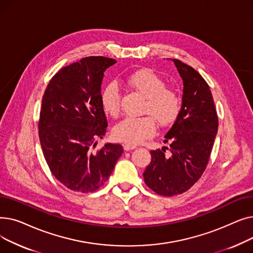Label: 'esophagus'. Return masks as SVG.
<instances>
[{
  "mask_svg": "<svg viewBox=\"0 0 253 253\" xmlns=\"http://www.w3.org/2000/svg\"><path fill=\"white\" fill-rule=\"evenodd\" d=\"M134 149H136V145H134V144H129V143L124 144L125 151H130V150H134Z\"/></svg>",
  "mask_w": 253,
  "mask_h": 253,
  "instance_id": "esophagus-1",
  "label": "esophagus"
}]
</instances>
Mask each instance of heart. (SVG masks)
Instances as JSON below:
<instances>
[{"label":"heart","instance_id":"1","mask_svg":"<svg viewBox=\"0 0 253 253\" xmlns=\"http://www.w3.org/2000/svg\"><path fill=\"white\" fill-rule=\"evenodd\" d=\"M130 88L138 92L145 102L142 113L147 116L139 118L128 117L114 127V136L129 144H137L154 135L156 122L161 127L173 124L182 110V99L179 93L166 87L164 80L151 70H142L127 78ZM103 111L118 117L121 112V91L117 83L106 85L100 95Z\"/></svg>","mask_w":253,"mask_h":253}]
</instances>
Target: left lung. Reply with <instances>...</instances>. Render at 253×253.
I'll use <instances>...</instances> for the list:
<instances>
[{
	"label": "left lung",
	"mask_w": 253,
	"mask_h": 253,
	"mask_svg": "<svg viewBox=\"0 0 253 253\" xmlns=\"http://www.w3.org/2000/svg\"><path fill=\"white\" fill-rule=\"evenodd\" d=\"M172 60L183 81L182 110L165 135L169 148L151 151L152 161L143 172L145 184L166 197L187 192L201 177L218 128L214 100L203 77L192 66Z\"/></svg>",
	"instance_id": "left-lung-1"
}]
</instances>
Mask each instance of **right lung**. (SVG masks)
<instances>
[{
  "label": "right lung",
  "instance_id": "add662e5",
  "mask_svg": "<svg viewBox=\"0 0 253 253\" xmlns=\"http://www.w3.org/2000/svg\"><path fill=\"white\" fill-rule=\"evenodd\" d=\"M116 62L82 58L59 70L44 92L38 124L42 151L52 174L74 192L102 187L124 151L119 143L94 151L108 127L100 102L103 73Z\"/></svg>",
  "mask_w": 253,
  "mask_h": 253
}]
</instances>
